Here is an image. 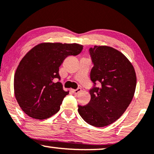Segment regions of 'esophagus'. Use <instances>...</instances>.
<instances>
[{
	"label": "esophagus",
	"instance_id": "34e87169",
	"mask_svg": "<svg viewBox=\"0 0 154 154\" xmlns=\"http://www.w3.org/2000/svg\"><path fill=\"white\" fill-rule=\"evenodd\" d=\"M81 90H82L81 88H77V89H71V91L75 94H77L81 91Z\"/></svg>",
	"mask_w": 154,
	"mask_h": 154
}]
</instances>
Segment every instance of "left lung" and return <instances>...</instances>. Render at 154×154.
<instances>
[{"instance_id":"left-lung-1","label":"left lung","mask_w":154,"mask_h":154,"mask_svg":"<svg viewBox=\"0 0 154 154\" xmlns=\"http://www.w3.org/2000/svg\"><path fill=\"white\" fill-rule=\"evenodd\" d=\"M89 51L94 85L89 90L91 100L87 105H78V112L88 124L101 128L116 121L130 105L136 89V73L128 59L112 47L94 46Z\"/></svg>"}]
</instances>
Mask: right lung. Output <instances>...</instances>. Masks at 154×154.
Returning <instances> with one entry per match:
<instances>
[{
	"label": "right lung",
	"instance_id": "add662e5",
	"mask_svg": "<svg viewBox=\"0 0 154 154\" xmlns=\"http://www.w3.org/2000/svg\"><path fill=\"white\" fill-rule=\"evenodd\" d=\"M82 49V45L77 44L43 43L24 56L15 72L14 91L18 104L27 116L44 120L59 111L69 94L60 82L59 67L67 56H77Z\"/></svg>",
	"mask_w": 154,
	"mask_h": 154
}]
</instances>
